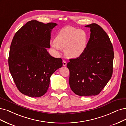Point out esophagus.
I'll return each mask as SVG.
<instances>
[{"label":"esophagus","mask_w":126,"mask_h":126,"mask_svg":"<svg viewBox=\"0 0 126 126\" xmlns=\"http://www.w3.org/2000/svg\"><path fill=\"white\" fill-rule=\"evenodd\" d=\"M63 66H66V65H67V63H66V62L65 60H63Z\"/></svg>","instance_id":"obj_1"}]
</instances>
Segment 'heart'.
Listing matches in <instances>:
<instances>
[{"label":"heart","mask_w":126,"mask_h":126,"mask_svg":"<svg viewBox=\"0 0 126 126\" xmlns=\"http://www.w3.org/2000/svg\"><path fill=\"white\" fill-rule=\"evenodd\" d=\"M87 36L81 29L71 27L62 29L57 35L51 46L56 50L64 49V53L70 58H77L85 50Z\"/></svg>","instance_id":"1"}]
</instances>
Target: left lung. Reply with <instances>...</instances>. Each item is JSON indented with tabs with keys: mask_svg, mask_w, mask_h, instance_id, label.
Instances as JSON below:
<instances>
[{
	"mask_svg": "<svg viewBox=\"0 0 126 126\" xmlns=\"http://www.w3.org/2000/svg\"><path fill=\"white\" fill-rule=\"evenodd\" d=\"M85 27L90 28L85 50L77 58L70 59L67 66L71 89L78 96L86 97L98 94L111 79L114 52L108 36L99 25Z\"/></svg>",
	"mask_w": 126,
	"mask_h": 126,
	"instance_id": "1",
	"label": "left lung"
}]
</instances>
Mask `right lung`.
Wrapping results in <instances>:
<instances>
[{
    "label": "right lung",
    "instance_id": "1",
    "mask_svg": "<svg viewBox=\"0 0 126 126\" xmlns=\"http://www.w3.org/2000/svg\"><path fill=\"white\" fill-rule=\"evenodd\" d=\"M57 25L31 20L13 37L9 69L17 88L26 96H43L48 89L51 76L63 66L62 59L52 57L46 49L50 48L51 32Z\"/></svg>",
    "mask_w": 126,
    "mask_h": 126
}]
</instances>
